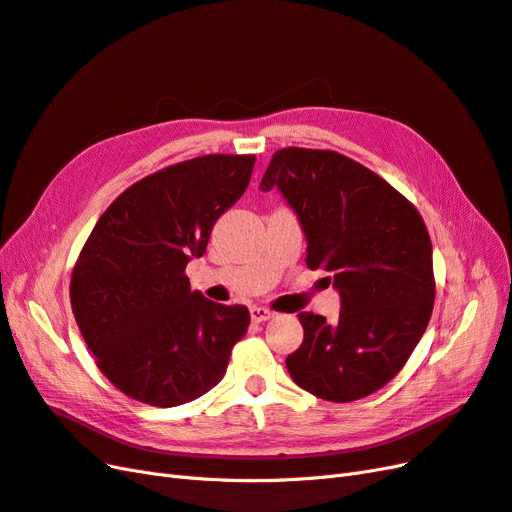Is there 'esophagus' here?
<instances>
[{
  "label": "esophagus",
  "mask_w": 512,
  "mask_h": 512,
  "mask_svg": "<svg viewBox=\"0 0 512 512\" xmlns=\"http://www.w3.org/2000/svg\"><path fill=\"white\" fill-rule=\"evenodd\" d=\"M250 318H252V322H265V320L273 318V312H271V309H267V307L254 305V307H250Z\"/></svg>",
  "instance_id": "34e87169"
}]
</instances>
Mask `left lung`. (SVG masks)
Wrapping results in <instances>:
<instances>
[{"instance_id": "8db88e82", "label": "left lung", "mask_w": 512, "mask_h": 512, "mask_svg": "<svg viewBox=\"0 0 512 512\" xmlns=\"http://www.w3.org/2000/svg\"><path fill=\"white\" fill-rule=\"evenodd\" d=\"M277 188L307 239V267L329 271L337 324L301 312L303 344L286 367L301 389L346 404L376 393L406 365L427 329L436 282L421 213L363 164L337 151L273 153L260 190Z\"/></svg>"}]
</instances>
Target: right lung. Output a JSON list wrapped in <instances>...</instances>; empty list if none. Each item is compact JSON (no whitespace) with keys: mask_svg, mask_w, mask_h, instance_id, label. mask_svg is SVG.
<instances>
[{"mask_svg":"<svg viewBox=\"0 0 512 512\" xmlns=\"http://www.w3.org/2000/svg\"><path fill=\"white\" fill-rule=\"evenodd\" d=\"M254 156H200L121 192L83 245L72 314L96 365L121 393L173 408L211 391L250 327L245 305L190 288L185 267L243 196Z\"/></svg>","mask_w":512,"mask_h":512,"instance_id":"1","label":"right lung"}]
</instances>
